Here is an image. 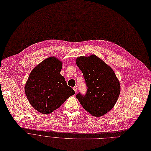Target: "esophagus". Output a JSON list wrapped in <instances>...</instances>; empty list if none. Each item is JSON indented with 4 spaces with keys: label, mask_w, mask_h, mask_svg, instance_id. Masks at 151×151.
<instances>
[{
    "label": "esophagus",
    "mask_w": 151,
    "mask_h": 151,
    "mask_svg": "<svg viewBox=\"0 0 151 151\" xmlns=\"http://www.w3.org/2000/svg\"><path fill=\"white\" fill-rule=\"evenodd\" d=\"M73 89H74V90L75 91V92L76 93L77 91V86H74V87H73Z\"/></svg>",
    "instance_id": "obj_1"
}]
</instances>
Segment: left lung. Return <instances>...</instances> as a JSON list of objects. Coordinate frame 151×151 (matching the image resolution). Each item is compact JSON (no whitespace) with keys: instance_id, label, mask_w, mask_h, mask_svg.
<instances>
[{"instance_id":"8db88e82","label":"left lung","mask_w":151,"mask_h":151,"mask_svg":"<svg viewBox=\"0 0 151 151\" xmlns=\"http://www.w3.org/2000/svg\"><path fill=\"white\" fill-rule=\"evenodd\" d=\"M76 64L82 71L87 87L85 95H76L82 106L95 116L109 111L117 101L120 84L114 71L95 55L77 58Z\"/></svg>"}]
</instances>
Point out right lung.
Returning a JSON list of instances; mask_svg holds the SVG:
<instances>
[{"mask_svg": "<svg viewBox=\"0 0 151 151\" xmlns=\"http://www.w3.org/2000/svg\"><path fill=\"white\" fill-rule=\"evenodd\" d=\"M61 68L62 63L55 57H50L29 74L25 92L29 104L42 114L52 112L75 93L60 74Z\"/></svg>", "mask_w": 151, "mask_h": 151, "instance_id": "add662e5", "label": "right lung"}]
</instances>
